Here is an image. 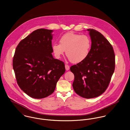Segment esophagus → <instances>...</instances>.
Wrapping results in <instances>:
<instances>
[{"mask_svg": "<svg viewBox=\"0 0 130 130\" xmlns=\"http://www.w3.org/2000/svg\"><path fill=\"white\" fill-rule=\"evenodd\" d=\"M65 69H66V70H69V69H70V67H69V66L68 64H65Z\"/></svg>", "mask_w": 130, "mask_h": 130, "instance_id": "obj_1", "label": "esophagus"}]
</instances>
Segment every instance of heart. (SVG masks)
Segmentation results:
<instances>
[{
    "label": "heart",
    "instance_id": "b5f03b06",
    "mask_svg": "<svg viewBox=\"0 0 130 130\" xmlns=\"http://www.w3.org/2000/svg\"><path fill=\"white\" fill-rule=\"evenodd\" d=\"M91 41L87 35L67 32L60 37L59 44L52 45L53 52L59 58L66 50V55L70 61L78 63L85 60L90 54Z\"/></svg>",
    "mask_w": 130,
    "mask_h": 130
}]
</instances>
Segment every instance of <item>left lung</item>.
<instances>
[{"mask_svg":"<svg viewBox=\"0 0 130 130\" xmlns=\"http://www.w3.org/2000/svg\"><path fill=\"white\" fill-rule=\"evenodd\" d=\"M87 30L91 40L90 54L70 70L74 75L75 92L82 98L91 99L100 96L108 88L115 70V57L112 45L100 32Z\"/></svg>","mask_w":130,"mask_h":130,"instance_id":"obj_1","label":"left lung"}]
</instances>
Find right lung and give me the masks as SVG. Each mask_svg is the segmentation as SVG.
Wrapping results in <instances>:
<instances>
[{"label": "right lung", "instance_id": "obj_1", "mask_svg": "<svg viewBox=\"0 0 130 130\" xmlns=\"http://www.w3.org/2000/svg\"><path fill=\"white\" fill-rule=\"evenodd\" d=\"M52 30H35L21 40L13 59V68L20 89L36 99L51 94L65 72L64 63L53 58Z\"/></svg>", "mask_w": 130, "mask_h": 130}]
</instances>
